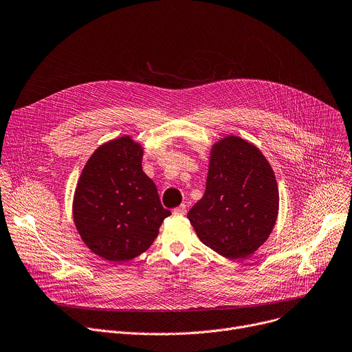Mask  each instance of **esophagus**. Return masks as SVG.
Returning a JSON list of instances; mask_svg holds the SVG:
<instances>
[{
	"label": "esophagus",
	"mask_w": 352,
	"mask_h": 352,
	"mask_svg": "<svg viewBox=\"0 0 352 352\" xmlns=\"http://www.w3.org/2000/svg\"><path fill=\"white\" fill-rule=\"evenodd\" d=\"M186 212H187L186 204H180L179 207H176V208L173 210V214H175V215H184Z\"/></svg>",
	"instance_id": "34e87169"
}]
</instances>
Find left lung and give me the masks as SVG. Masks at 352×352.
<instances>
[{
    "label": "left lung",
    "mask_w": 352,
    "mask_h": 352,
    "mask_svg": "<svg viewBox=\"0 0 352 352\" xmlns=\"http://www.w3.org/2000/svg\"><path fill=\"white\" fill-rule=\"evenodd\" d=\"M278 207V184L267 160L252 144L231 135L212 146L204 196L187 217L204 245L241 259L267 239Z\"/></svg>",
    "instance_id": "obj_1"
}]
</instances>
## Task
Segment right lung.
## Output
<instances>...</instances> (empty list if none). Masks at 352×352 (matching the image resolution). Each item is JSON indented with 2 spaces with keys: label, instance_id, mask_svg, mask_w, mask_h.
<instances>
[{
  "label": "right lung",
  "instance_id": "add662e5",
  "mask_svg": "<svg viewBox=\"0 0 352 352\" xmlns=\"http://www.w3.org/2000/svg\"><path fill=\"white\" fill-rule=\"evenodd\" d=\"M142 148L129 137L101 145L80 175L73 217L85 244L110 262L146 251L172 212L142 170Z\"/></svg>",
  "mask_w": 352,
  "mask_h": 352
}]
</instances>
